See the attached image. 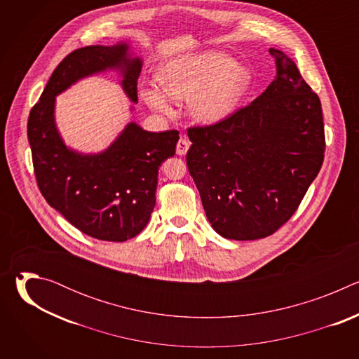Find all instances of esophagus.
<instances>
[{
	"instance_id": "34e87169",
	"label": "esophagus",
	"mask_w": 359,
	"mask_h": 359,
	"mask_svg": "<svg viewBox=\"0 0 359 359\" xmlns=\"http://www.w3.org/2000/svg\"><path fill=\"white\" fill-rule=\"evenodd\" d=\"M189 146H190V143H189L184 137H180L179 142H177V144H176V153H177V155H179V156L186 155V151H187Z\"/></svg>"
}]
</instances>
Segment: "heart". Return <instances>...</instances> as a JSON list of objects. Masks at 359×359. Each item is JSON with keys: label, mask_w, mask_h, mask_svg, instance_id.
Segmentation results:
<instances>
[{"label": "heart", "mask_w": 359, "mask_h": 359, "mask_svg": "<svg viewBox=\"0 0 359 359\" xmlns=\"http://www.w3.org/2000/svg\"><path fill=\"white\" fill-rule=\"evenodd\" d=\"M250 71L220 50L177 57L159 72L163 89L147 85L140 89L146 104L161 114H172L170 99L189 100L190 116L204 125L226 119L250 85Z\"/></svg>", "instance_id": "obj_1"}]
</instances>
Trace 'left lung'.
Segmentation results:
<instances>
[{
    "mask_svg": "<svg viewBox=\"0 0 359 359\" xmlns=\"http://www.w3.org/2000/svg\"><path fill=\"white\" fill-rule=\"evenodd\" d=\"M277 75L250 105L189 128L186 162L212 227L224 238L277 231L317 177L325 150L321 102L297 65L270 48Z\"/></svg>",
    "mask_w": 359,
    "mask_h": 359,
    "instance_id": "8db88e82",
    "label": "left lung"
}]
</instances>
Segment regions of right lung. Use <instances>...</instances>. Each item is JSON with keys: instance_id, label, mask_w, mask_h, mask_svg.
Wrapping results in <instances>:
<instances>
[{"instance_id": "add662e5", "label": "right lung", "mask_w": 359, "mask_h": 359, "mask_svg": "<svg viewBox=\"0 0 359 359\" xmlns=\"http://www.w3.org/2000/svg\"><path fill=\"white\" fill-rule=\"evenodd\" d=\"M109 69L119 71L122 89L136 104L142 60L129 54L126 42L79 48L55 68L31 109L28 142L49 206L93 238L126 241L150 219L159 168L175 156L179 132H147L130 122L104 151L85 155L68 147L55 125V97L79 79Z\"/></svg>"}]
</instances>
